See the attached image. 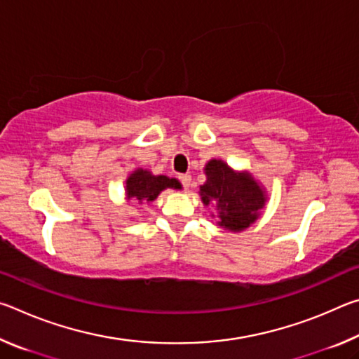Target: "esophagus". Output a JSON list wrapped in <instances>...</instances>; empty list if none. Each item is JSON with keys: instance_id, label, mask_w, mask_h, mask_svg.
<instances>
[{"instance_id": "esophagus-1", "label": "esophagus", "mask_w": 359, "mask_h": 359, "mask_svg": "<svg viewBox=\"0 0 359 359\" xmlns=\"http://www.w3.org/2000/svg\"><path fill=\"white\" fill-rule=\"evenodd\" d=\"M179 180L182 187L185 188V190H188L190 188V182H191V175L190 174H179Z\"/></svg>"}]
</instances>
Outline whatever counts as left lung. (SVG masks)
<instances>
[{
	"mask_svg": "<svg viewBox=\"0 0 359 359\" xmlns=\"http://www.w3.org/2000/svg\"><path fill=\"white\" fill-rule=\"evenodd\" d=\"M208 182L201 187V199L205 205L217 204L220 210L218 224L229 231H242L258 218L264 205V193L250 174H236L220 160L205 165Z\"/></svg>",
	"mask_w": 359,
	"mask_h": 359,
	"instance_id": "1",
	"label": "left lung"
}]
</instances>
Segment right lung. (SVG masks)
<instances>
[{
  "mask_svg": "<svg viewBox=\"0 0 359 359\" xmlns=\"http://www.w3.org/2000/svg\"><path fill=\"white\" fill-rule=\"evenodd\" d=\"M165 188H177V180L166 175H151L149 171L137 169L126 180V196L137 203H149Z\"/></svg>",
  "mask_w": 359,
  "mask_h": 359,
  "instance_id": "add662e5",
  "label": "right lung"
}]
</instances>
